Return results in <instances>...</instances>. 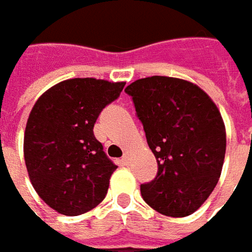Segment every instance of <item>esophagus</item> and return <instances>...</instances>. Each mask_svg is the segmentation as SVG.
<instances>
[{
    "label": "esophagus",
    "instance_id": "esophagus-1",
    "mask_svg": "<svg viewBox=\"0 0 252 252\" xmlns=\"http://www.w3.org/2000/svg\"><path fill=\"white\" fill-rule=\"evenodd\" d=\"M129 161H130V158H129V153H125V154H123V157H122V164L127 165V164H129Z\"/></svg>",
    "mask_w": 252,
    "mask_h": 252
}]
</instances>
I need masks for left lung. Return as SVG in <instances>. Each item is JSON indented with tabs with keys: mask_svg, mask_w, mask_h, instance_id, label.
I'll return each instance as SVG.
<instances>
[{
	"mask_svg": "<svg viewBox=\"0 0 252 252\" xmlns=\"http://www.w3.org/2000/svg\"><path fill=\"white\" fill-rule=\"evenodd\" d=\"M157 158V177L140 187L161 215L185 218L218 184L226 154V127L215 102L198 85L153 75L126 87Z\"/></svg>",
	"mask_w": 252,
	"mask_h": 252,
	"instance_id": "obj_1",
	"label": "left lung"
}]
</instances>
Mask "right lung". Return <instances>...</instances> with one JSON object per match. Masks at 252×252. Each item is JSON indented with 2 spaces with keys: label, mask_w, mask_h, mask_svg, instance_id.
<instances>
[{
  "label": "right lung",
  "mask_w": 252,
  "mask_h": 252,
  "mask_svg": "<svg viewBox=\"0 0 252 252\" xmlns=\"http://www.w3.org/2000/svg\"><path fill=\"white\" fill-rule=\"evenodd\" d=\"M125 83L71 78L36 101L28 118L24 156L37 195L64 216L101 203L118 168L94 136L102 109L119 98Z\"/></svg>",
  "instance_id": "obj_1"
}]
</instances>
